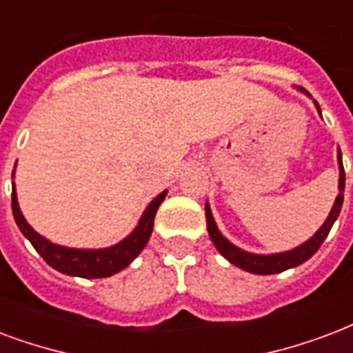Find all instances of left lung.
<instances>
[{
  "mask_svg": "<svg viewBox=\"0 0 353 353\" xmlns=\"http://www.w3.org/2000/svg\"><path fill=\"white\" fill-rule=\"evenodd\" d=\"M319 107V105H316ZM339 166H341V177H339V196L335 200V205H333L330 216L324 222V225L320 228L316 233H314L311 239H309L305 244L298 246L296 250H290V252H285V254H274V255H255L248 254L244 250L233 246L228 239L222 236V233L219 231L214 220H212L211 209L205 203V219H207V231H209V236L211 241L214 242V246L219 250L220 254L224 255L225 259L233 263L235 266L246 270V272L259 274V276H268V274H279L283 270H289V268H294V266L302 265L307 259H311L316 250L322 246V242L327 236L330 230H332L333 222L337 220L339 212H341V207H343L344 200V166H343V155H341V150H339Z\"/></svg>",
  "mask_w": 353,
  "mask_h": 353,
  "instance_id": "8db88e82",
  "label": "left lung"
}]
</instances>
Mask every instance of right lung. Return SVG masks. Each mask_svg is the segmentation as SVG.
<instances>
[{
	"label": "right lung",
	"instance_id": "obj_1",
	"mask_svg": "<svg viewBox=\"0 0 353 353\" xmlns=\"http://www.w3.org/2000/svg\"><path fill=\"white\" fill-rule=\"evenodd\" d=\"M165 196L166 190L161 192L148 205V209L142 214L141 222L137 225V230L128 239H123L117 246L105 250L63 248V246H57L53 242L46 241L44 236H40L23 219L20 207H18V200H16L14 188H12V214H14L16 224L23 233V236L29 239L34 250L42 255V259L50 266H53L55 270L68 274V276H79V278H109L112 274L120 272L122 268H125L146 246V242L150 241V235H152L155 212L165 200Z\"/></svg>",
	"mask_w": 353,
	"mask_h": 353
}]
</instances>
